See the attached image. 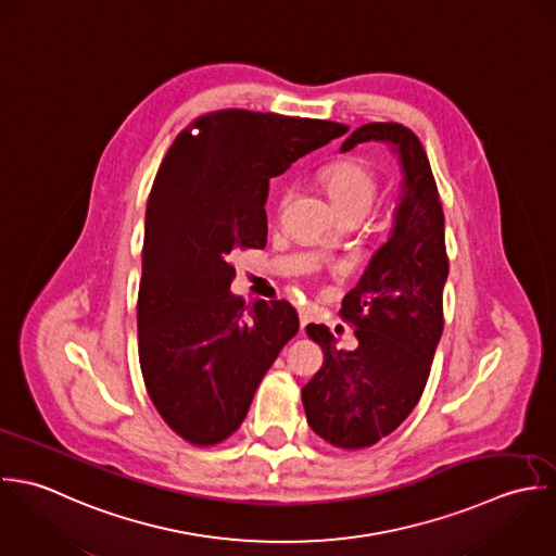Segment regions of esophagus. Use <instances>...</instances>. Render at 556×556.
<instances>
[{"mask_svg": "<svg viewBox=\"0 0 556 556\" xmlns=\"http://www.w3.org/2000/svg\"><path fill=\"white\" fill-rule=\"evenodd\" d=\"M299 318H301V329H305V327L309 325V320H312V312L305 309V307H301V309H299Z\"/></svg>", "mask_w": 556, "mask_h": 556, "instance_id": "esophagus-1", "label": "esophagus"}]
</instances>
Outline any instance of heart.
I'll return each mask as SVG.
<instances>
[{"label": "heart", "instance_id": "1", "mask_svg": "<svg viewBox=\"0 0 556 556\" xmlns=\"http://www.w3.org/2000/svg\"><path fill=\"white\" fill-rule=\"evenodd\" d=\"M325 187L339 211L369 208L376 198V174L361 159H339L323 172Z\"/></svg>", "mask_w": 556, "mask_h": 556}]
</instances>
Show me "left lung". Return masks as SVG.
<instances>
[{
	"mask_svg": "<svg viewBox=\"0 0 556 556\" xmlns=\"http://www.w3.org/2000/svg\"><path fill=\"white\" fill-rule=\"evenodd\" d=\"M363 141H384L400 159L395 223L341 301L339 316L356 329L358 345L337 350L325 325H309L325 363L303 387L312 430L348 451L389 437L419 404L443 334L448 275L443 204L419 137L397 122H369L341 143V152Z\"/></svg>",
	"mask_w": 556,
	"mask_h": 556,
	"instance_id": "8db88e82",
	"label": "left lung"
}]
</instances>
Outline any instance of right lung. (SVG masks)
<instances>
[{
  "instance_id": "right-lung-1",
  "label": "right lung",
  "mask_w": 556,
  "mask_h": 556,
  "mask_svg": "<svg viewBox=\"0 0 556 556\" xmlns=\"http://www.w3.org/2000/svg\"><path fill=\"white\" fill-rule=\"evenodd\" d=\"M345 130L329 119L222 110L193 119L167 150L146 206L137 337L148 395L187 443L231 437L299 333L288 301L249 307L229 292V260L266 247L268 180Z\"/></svg>"
}]
</instances>
